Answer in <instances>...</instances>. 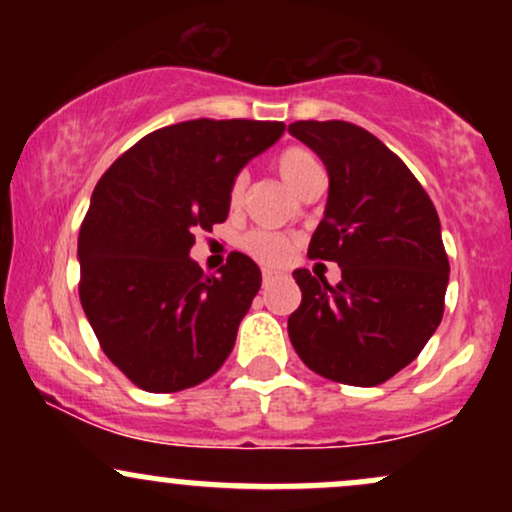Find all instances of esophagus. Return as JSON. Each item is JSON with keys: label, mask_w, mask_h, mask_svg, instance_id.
<instances>
[{"label": "esophagus", "mask_w": 512, "mask_h": 512, "mask_svg": "<svg viewBox=\"0 0 512 512\" xmlns=\"http://www.w3.org/2000/svg\"><path fill=\"white\" fill-rule=\"evenodd\" d=\"M276 276H279V274H276L274 269H262V281H264V284H269V281H274Z\"/></svg>", "instance_id": "1"}]
</instances>
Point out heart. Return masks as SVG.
<instances>
[{
  "label": "heart",
  "mask_w": 512,
  "mask_h": 512,
  "mask_svg": "<svg viewBox=\"0 0 512 512\" xmlns=\"http://www.w3.org/2000/svg\"><path fill=\"white\" fill-rule=\"evenodd\" d=\"M276 170H279L281 180H284L293 192L301 185H305L310 178L325 175L320 158H317L310 149H303V146H289V149L281 151V154L276 156ZM243 192L245 175H236L231 187H228V207L236 209L240 199H243ZM240 245H243V250L248 252L250 257H255V260L262 264H269V267H281V264H286L293 252V243L289 238L274 231H262V228L245 233Z\"/></svg>",
  "instance_id": "1"
}]
</instances>
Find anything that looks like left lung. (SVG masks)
<instances>
[{
    "label": "left lung",
    "mask_w": 512,
    "mask_h": 512,
    "mask_svg": "<svg viewBox=\"0 0 512 512\" xmlns=\"http://www.w3.org/2000/svg\"><path fill=\"white\" fill-rule=\"evenodd\" d=\"M289 132L330 175L325 219L310 260L337 262V286L296 269L301 305L289 337L310 370L373 387L421 354L443 320L450 262L431 197L368 129L344 120H298Z\"/></svg>",
    "instance_id": "1"
}]
</instances>
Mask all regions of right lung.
<instances>
[{"label": "right lung", "mask_w": 512, "mask_h": 512, "mask_svg": "<svg viewBox=\"0 0 512 512\" xmlns=\"http://www.w3.org/2000/svg\"><path fill=\"white\" fill-rule=\"evenodd\" d=\"M284 122L199 120L146 134L103 173L79 231V298L103 354L146 392H178L223 366L262 284L231 252L209 276L190 248L228 216V187Z\"/></svg>", "instance_id": "add662e5"}]
</instances>
